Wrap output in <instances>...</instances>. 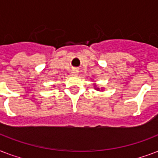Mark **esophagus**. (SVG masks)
I'll list each match as a JSON object with an SVG mask.
<instances>
[{
    "label": "esophagus",
    "mask_w": 158,
    "mask_h": 158,
    "mask_svg": "<svg viewBox=\"0 0 158 158\" xmlns=\"http://www.w3.org/2000/svg\"><path fill=\"white\" fill-rule=\"evenodd\" d=\"M71 74H74V75H77V74H79V70L76 69H74L71 70Z\"/></svg>",
    "instance_id": "34e87169"
}]
</instances>
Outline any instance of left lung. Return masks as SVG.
Here are the masks:
<instances>
[{
    "label": "left lung",
    "instance_id": "left-lung-1",
    "mask_svg": "<svg viewBox=\"0 0 158 158\" xmlns=\"http://www.w3.org/2000/svg\"><path fill=\"white\" fill-rule=\"evenodd\" d=\"M94 89H96V90H98V91H100V89H99L98 87L97 86L96 84H94ZM101 89H102V88H101Z\"/></svg>",
    "mask_w": 158,
    "mask_h": 158
}]
</instances>
